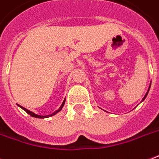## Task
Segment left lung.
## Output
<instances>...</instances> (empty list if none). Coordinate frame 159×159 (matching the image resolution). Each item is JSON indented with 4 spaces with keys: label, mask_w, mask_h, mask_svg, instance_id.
Listing matches in <instances>:
<instances>
[{
    "label": "left lung",
    "mask_w": 159,
    "mask_h": 159,
    "mask_svg": "<svg viewBox=\"0 0 159 159\" xmlns=\"http://www.w3.org/2000/svg\"><path fill=\"white\" fill-rule=\"evenodd\" d=\"M150 87H151V86H150ZM150 87H149V89H150ZM149 89H148V91L146 92V94H145V96H144V98H143V100H142V101H144V100H145V97H146V95H147V94H148V92H149Z\"/></svg>",
    "instance_id": "8db88e82"
}]
</instances>
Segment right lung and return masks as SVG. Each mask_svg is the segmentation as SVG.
I'll use <instances>...</instances> for the list:
<instances>
[{
    "label": "right lung",
    "instance_id": "obj_1",
    "mask_svg": "<svg viewBox=\"0 0 159 159\" xmlns=\"http://www.w3.org/2000/svg\"><path fill=\"white\" fill-rule=\"evenodd\" d=\"M64 102H65V99L64 100V102H63V103H62V105L60 106V107H59V108H58L57 111H55L54 113H52V114H49V115H39V114H34V113H33V112H31V111H29L28 109H26V108H25V107H23L21 106H20V105H19V107H21L23 110H25L27 114H30V115H31V116H33V117H35V118H39V119H44V118H48V117H51V116H52V115H55L57 113H58L59 111H61V109H62V108H63V107H64Z\"/></svg>",
    "mask_w": 159,
    "mask_h": 159
}]
</instances>
